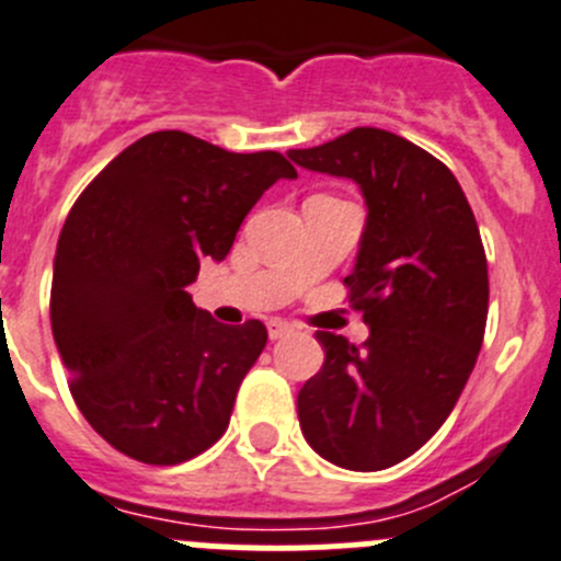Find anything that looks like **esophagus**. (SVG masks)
<instances>
[{
	"mask_svg": "<svg viewBox=\"0 0 561 561\" xmlns=\"http://www.w3.org/2000/svg\"><path fill=\"white\" fill-rule=\"evenodd\" d=\"M290 332H293V323L282 321V318H271V321H268V337L271 340H279V337H285V334H290Z\"/></svg>",
	"mask_w": 561,
	"mask_h": 561,
	"instance_id": "1",
	"label": "esophagus"
}]
</instances>
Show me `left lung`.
Listing matches in <instances>:
<instances>
[{
	"mask_svg": "<svg viewBox=\"0 0 561 561\" xmlns=\"http://www.w3.org/2000/svg\"><path fill=\"white\" fill-rule=\"evenodd\" d=\"M287 157L354 180L368 204L343 282L370 337L318 332L327 359L298 390V423L329 462L385 470L446 423L479 357L490 301L479 227L448 165L387 129L357 127Z\"/></svg>",
	"mask_w": 561,
	"mask_h": 561,
	"instance_id": "left-lung-1",
	"label": "left lung"
}]
</instances>
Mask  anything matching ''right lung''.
<instances>
[{"instance_id": "add662e5", "label": "right lung", "mask_w": 561, "mask_h": 561, "mask_svg": "<svg viewBox=\"0 0 561 561\" xmlns=\"http://www.w3.org/2000/svg\"><path fill=\"white\" fill-rule=\"evenodd\" d=\"M276 180H296L279 151L238 154L162 129L107 162L68 213L51 334L77 407L115 451L180 465L227 432L268 329L224 327L185 287L207 256L229 254Z\"/></svg>"}]
</instances>
